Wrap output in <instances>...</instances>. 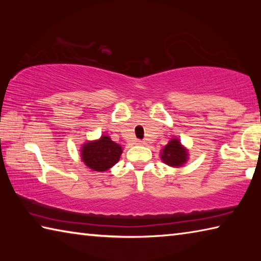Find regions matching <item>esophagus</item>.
Instances as JSON below:
<instances>
[{
	"label": "esophagus",
	"mask_w": 261,
	"mask_h": 261,
	"mask_svg": "<svg viewBox=\"0 0 261 261\" xmlns=\"http://www.w3.org/2000/svg\"><path fill=\"white\" fill-rule=\"evenodd\" d=\"M136 144L137 145H144L145 141H143V140H136Z\"/></svg>",
	"instance_id": "obj_1"
}]
</instances>
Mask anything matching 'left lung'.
Listing matches in <instances>:
<instances>
[{"label": "left lung", "instance_id": "obj_1", "mask_svg": "<svg viewBox=\"0 0 261 261\" xmlns=\"http://www.w3.org/2000/svg\"><path fill=\"white\" fill-rule=\"evenodd\" d=\"M161 160L170 167H182L188 161V149L178 139H170L161 151Z\"/></svg>", "mask_w": 261, "mask_h": 261}]
</instances>
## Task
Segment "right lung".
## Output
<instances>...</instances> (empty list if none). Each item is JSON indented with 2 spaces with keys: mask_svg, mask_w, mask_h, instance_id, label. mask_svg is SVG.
I'll list each match as a JSON object with an SVG mask.
<instances>
[{
  "mask_svg": "<svg viewBox=\"0 0 261 261\" xmlns=\"http://www.w3.org/2000/svg\"><path fill=\"white\" fill-rule=\"evenodd\" d=\"M81 152L82 160L90 169L106 171L120 160L122 147L105 135L99 140L84 144Z\"/></svg>",
  "mask_w": 261,
  "mask_h": 261,
  "instance_id": "1",
  "label": "right lung"
}]
</instances>
